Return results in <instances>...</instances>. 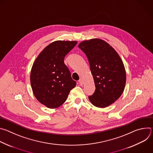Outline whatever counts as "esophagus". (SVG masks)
<instances>
[{
	"label": "esophagus",
	"mask_w": 153,
	"mask_h": 153,
	"mask_svg": "<svg viewBox=\"0 0 153 153\" xmlns=\"http://www.w3.org/2000/svg\"><path fill=\"white\" fill-rule=\"evenodd\" d=\"M79 82L80 85H82L83 84V80H82V79H79Z\"/></svg>",
	"instance_id": "1"
}]
</instances>
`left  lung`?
Returning a JSON list of instances; mask_svg holds the SVG:
<instances>
[{
	"mask_svg": "<svg viewBox=\"0 0 153 153\" xmlns=\"http://www.w3.org/2000/svg\"><path fill=\"white\" fill-rule=\"evenodd\" d=\"M78 47L88 58L96 86L89 100L95 106H108L120 97L125 86L126 72L121 58L111 46L99 39L83 41Z\"/></svg>",
	"mask_w": 153,
	"mask_h": 153,
	"instance_id": "left-lung-1",
	"label": "left lung"
}]
</instances>
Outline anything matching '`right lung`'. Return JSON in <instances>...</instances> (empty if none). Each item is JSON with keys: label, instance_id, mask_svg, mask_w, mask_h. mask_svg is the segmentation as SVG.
Wrapping results in <instances>:
<instances>
[{"label": "right lung", "instance_id": "add662e5", "mask_svg": "<svg viewBox=\"0 0 153 153\" xmlns=\"http://www.w3.org/2000/svg\"><path fill=\"white\" fill-rule=\"evenodd\" d=\"M77 43L53 42L43 50L33 63L30 74L33 92L37 100L48 108L62 105L76 85L64 58Z\"/></svg>", "mask_w": 153, "mask_h": 153}]
</instances>
